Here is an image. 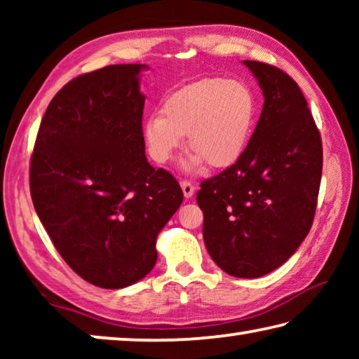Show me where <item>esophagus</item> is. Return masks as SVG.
<instances>
[{
    "mask_svg": "<svg viewBox=\"0 0 359 359\" xmlns=\"http://www.w3.org/2000/svg\"><path fill=\"white\" fill-rule=\"evenodd\" d=\"M180 187H182V191H184V196L185 198H191L193 194H194V187L191 185V182L182 180L180 182Z\"/></svg>",
    "mask_w": 359,
    "mask_h": 359,
    "instance_id": "1",
    "label": "esophagus"
}]
</instances>
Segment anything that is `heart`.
I'll use <instances>...</instances> for the list:
<instances>
[{"label":"heart","mask_w":359,"mask_h":359,"mask_svg":"<svg viewBox=\"0 0 359 359\" xmlns=\"http://www.w3.org/2000/svg\"><path fill=\"white\" fill-rule=\"evenodd\" d=\"M258 117V100L250 85L228 77H209L169 95L161 114L144 123V141L156 163H168L188 135L184 161L187 172L201 171L205 163L222 169L244 154Z\"/></svg>","instance_id":"obj_1"}]
</instances>
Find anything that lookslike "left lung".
Wrapping results in <instances>:
<instances>
[{"instance_id": "1", "label": "left lung", "mask_w": 359, "mask_h": 359, "mask_svg": "<svg viewBox=\"0 0 359 359\" xmlns=\"http://www.w3.org/2000/svg\"><path fill=\"white\" fill-rule=\"evenodd\" d=\"M264 96L247 149L204 180L196 201L210 258L257 278L282 266L311 231L323 168L320 131L301 88L276 66L244 60Z\"/></svg>"}]
</instances>
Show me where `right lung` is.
<instances>
[{
  "label": "right lung",
  "mask_w": 359,
  "mask_h": 359,
  "mask_svg": "<svg viewBox=\"0 0 359 359\" xmlns=\"http://www.w3.org/2000/svg\"><path fill=\"white\" fill-rule=\"evenodd\" d=\"M147 65H111L53 96L36 137L29 190L41 223L77 276L118 290L156 263V238L184 201L145 156L139 79Z\"/></svg>",
  "instance_id": "add662e5"
}]
</instances>
